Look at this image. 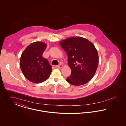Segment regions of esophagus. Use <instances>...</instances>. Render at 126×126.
I'll use <instances>...</instances> for the list:
<instances>
[{"label": "esophagus", "instance_id": "esophagus-1", "mask_svg": "<svg viewBox=\"0 0 126 126\" xmlns=\"http://www.w3.org/2000/svg\"><path fill=\"white\" fill-rule=\"evenodd\" d=\"M63 67V66L62 65H61V64H60V65H57V66H56V68H62Z\"/></svg>", "mask_w": 126, "mask_h": 126}]
</instances>
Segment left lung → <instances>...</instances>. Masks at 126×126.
I'll list each match as a JSON object with an SVG mask.
<instances>
[{
    "mask_svg": "<svg viewBox=\"0 0 126 126\" xmlns=\"http://www.w3.org/2000/svg\"><path fill=\"white\" fill-rule=\"evenodd\" d=\"M60 44L67 54L71 70L67 82L73 85L87 83L95 75L98 64V52L94 44L81 37L67 39Z\"/></svg>",
    "mask_w": 126,
    "mask_h": 126,
    "instance_id": "1",
    "label": "left lung"
}]
</instances>
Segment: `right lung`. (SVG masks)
<instances>
[{"label": "right lung", "instance_id": "obj_1", "mask_svg": "<svg viewBox=\"0 0 126 126\" xmlns=\"http://www.w3.org/2000/svg\"><path fill=\"white\" fill-rule=\"evenodd\" d=\"M46 46L43 42L32 43L21 56V69L25 77L32 83H41L46 81L52 72L49 61L42 56Z\"/></svg>", "mask_w": 126, "mask_h": 126}]
</instances>
